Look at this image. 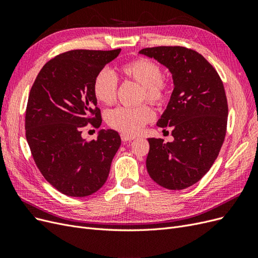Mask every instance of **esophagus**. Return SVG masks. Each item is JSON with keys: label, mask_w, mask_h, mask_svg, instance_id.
Wrapping results in <instances>:
<instances>
[{"label": "esophagus", "mask_w": 258, "mask_h": 258, "mask_svg": "<svg viewBox=\"0 0 258 258\" xmlns=\"http://www.w3.org/2000/svg\"><path fill=\"white\" fill-rule=\"evenodd\" d=\"M120 138L123 142H129V141H132V140L136 139L135 136H130V135H126V134H121Z\"/></svg>", "instance_id": "1"}]
</instances>
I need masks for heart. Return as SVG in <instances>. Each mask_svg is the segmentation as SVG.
<instances>
[{
    "mask_svg": "<svg viewBox=\"0 0 258 258\" xmlns=\"http://www.w3.org/2000/svg\"><path fill=\"white\" fill-rule=\"evenodd\" d=\"M121 74L126 79L142 86L141 100H147L156 105H162L169 99V82L162 76L161 68L156 62L139 57L120 67ZM93 95L100 103L112 105L117 99L118 79L107 69L96 75L92 86ZM154 111L147 104L138 107H116L108 111L105 119L108 126L126 135H137L146 123L154 119Z\"/></svg>",
    "mask_w": 258,
    "mask_h": 258,
    "instance_id": "obj_1",
    "label": "heart"
}]
</instances>
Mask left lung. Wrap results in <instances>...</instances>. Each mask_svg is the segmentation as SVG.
<instances>
[{"label": "left lung", "instance_id": "8db88e82", "mask_svg": "<svg viewBox=\"0 0 258 258\" xmlns=\"http://www.w3.org/2000/svg\"><path fill=\"white\" fill-rule=\"evenodd\" d=\"M172 73L174 89L157 126L171 127L173 142L150 138L146 168L167 189L179 190L197 183L215 159L227 130L228 104L224 84L210 62L182 46L140 50Z\"/></svg>", "mask_w": 258, "mask_h": 258}]
</instances>
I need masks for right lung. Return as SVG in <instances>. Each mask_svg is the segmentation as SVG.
<instances>
[{
  "mask_svg": "<svg viewBox=\"0 0 258 258\" xmlns=\"http://www.w3.org/2000/svg\"><path fill=\"white\" fill-rule=\"evenodd\" d=\"M113 50H70L49 60L37 74L26 110V138L35 165L60 192L85 197L106 182L120 146L118 132L101 130L84 140L88 123L102 122L92 86L96 75L114 60Z\"/></svg>",
  "mask_w": 258,
  "mask_h": 258,
  "instance_id": "right-lung-1",
  "label": "right lung"
}]
</instances>
